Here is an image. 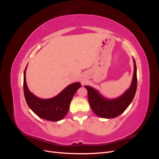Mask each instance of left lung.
<instances>
[{"label": "left lung", "mask_w": 159, "mask_h": 159, "mask_svg": "<svg viewBox=\"0 0 159 159\" xmlns=\"http://www.w3.org/2000/svg\"><path fill=\"white\" fill-rule=\"evenodd\" d=\"M133 63L134 73L131 85L125 92L116 99H109L105 98L94 88L88 85L85 86L88 90L90 107L98 116L106 119L115 118L124 112L131 104L135 95L137 87V66L134 59Z\"/></svg>", "instance_id": "8db88e82"}]
</instances>
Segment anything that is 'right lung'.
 I'll list each match as a JSON object with an SVG mask.
<instances>
[{
	"label": "right lung",
	"instance_id": "right-lung-1",
	"mask_svg": "<svg viewBox=\"0 0 159 159\" xmlns=\"http://www.w3.org/2000/svg\"><path fill=\"white\" fill-rule=\"evenodd\" d=\"M26 67L24 72V93L28 107L38 117L51 121H57L63 119L68 113L71 101L76 91L80 87L79 82L69 85L50 99H40L31 93L26 81Z\"/></svg>",
	"mask_w": 159,
	"mask_h": 159
}]
</instances>
